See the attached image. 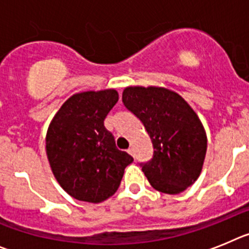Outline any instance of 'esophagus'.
I'll return each mask as SVG.
<instances>
[{
  "label": "esophagus",
  "mask_w": 249,
  "mask_h": 249,
  "mask_svg": "<svg viewBox=\"0 0 249 249\" xmlns=\"http://www.w3.org/2000/svg\"><path fill=\"white\" fill-rule=\"evenodd\" d=\"M127 152H129L131 156H135V154H134V147H129V149H127Z\"/></svg>",
  "instance_id": "esophagus-1"
}]
</instances>
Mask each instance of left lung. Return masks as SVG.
<instances>
[{
  "label": "left lung",
  "instance_id": "1",
  "mask_svg": "<svg viewBox=\"0 0 249 249\" xmlns=\"http://www.w3.org/2000/svg\"><path fill=\"white\" fill-rule=\"evenodd\" d=\"M123 103L142 123L151 139L154 155L140 163L150 185L178 195L200 176L207 136L194 109L178 93L159 87H127Z\"/></svg>",
  "mask_w": 249,
  "mask_h": 249
}]
</instances>
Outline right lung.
Segmentation results:
<instances>
[{"label": "right lung", "instance_id": "obj_1", "mask_svg": "<svg viewBox=\"0 0 249 249\" xmlns=\"http://www.w3.org/2000/svg\"><path fill=\"white\" fill-rule=\"evenodd\" d=\"M119 99L115 89L71 95L51 122L46 151L54 178L75 200L99 203L113 196L134 159L115 146L104 120Z\"/></svg>", "mask_w": 249, "mask_h": 249}]
</instances>
